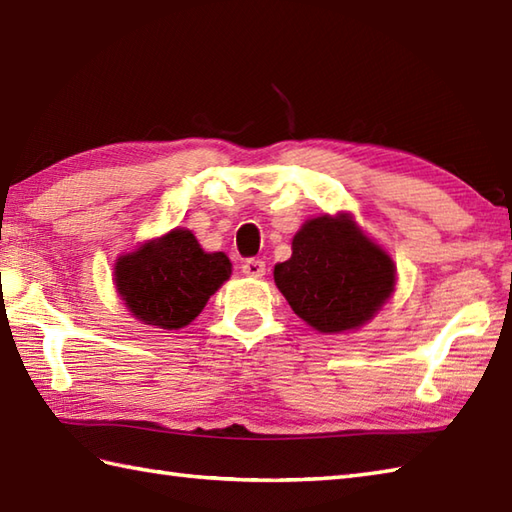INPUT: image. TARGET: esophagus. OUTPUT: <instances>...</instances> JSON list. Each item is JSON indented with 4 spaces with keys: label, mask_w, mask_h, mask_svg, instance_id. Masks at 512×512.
I'll use <instances>...</instances> for the list:
<instances>
[{
    "label": "esophagus",
    "mask_w": 512,
    "mask_h": 512,
    "mask_svg": "<svg viewBox=\"0 0 512 512\" xmlns=\"http://www.w3.org/2000/svg\"><path fill=\"white\" fill-rule=\"evenodd\" d=\"M242 270H244L246 277L259 279V277L266 275V264L262 262V259H248V262H244Z\"/></svg>",
    "instance_id": "1"
}]
</instances>
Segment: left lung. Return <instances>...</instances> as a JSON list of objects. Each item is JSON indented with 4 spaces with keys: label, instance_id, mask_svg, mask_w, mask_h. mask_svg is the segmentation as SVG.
Returning a JSON list of instances; mask_svg holds the SVG:
<instances>
[{
    "label": "left lung",
    "instance_id": "obj_1",
    "mask_svg": "<svg viewBox=\"0 0 512 512\" xmlns=\"http://www.w3.org/2000/svg\"><path fill=\"white\" fill-rule=\"evenodd\" d=\"M275 284L292 312L321 334L358 330L396 290V264L352 213L310 217L292 237V255L275 266Z\"/></svg>",
    "mask_w": 512,
    "mask_h": 512
}]
</instances>
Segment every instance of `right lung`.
<instances>
[{"instance_id": "1", "label": "right lung", "mask_w": 512, "mask_h": 512, "mask_svg": "<svg viewBox=\"0 0 512 512\" xmlns=\"http://www.w3.org/2000/svg\"><path fill=\"white\" fill-rule=\"evenodd\" d=\"M231 273L233 264L224 253H206L189 228L176 226L118 257L114 286L140 323L180 330L198 317Z\"/></svg>"}]
</instances>
